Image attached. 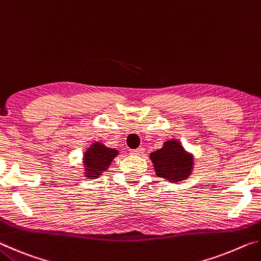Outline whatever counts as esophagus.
I'll return each mask as SVG.
<instances>
[{
    "mask_svg": "<svg viewBox=\"0 0 261 261\" xmlns=\"http://www.w3.org/2000/svg\"><path fill=\"white\" fill-rule=\"evenodd\" d=\"M144 151L145 149L143 147H138L136 149H131V154H134V155H141V154H144Z\"/></svg>",
    "mask_w": 261,
    "mask_h": 261,
    "instance_id": "esophagus-1",
    "label": "esophagus"
}]
</instances>
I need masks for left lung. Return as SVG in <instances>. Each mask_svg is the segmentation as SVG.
Listing matches in <instances>:
<instances>
[{
	"label": "left lung",
	"instance_id": "8db88e82",
	"mask_svg": "<svg viewBox=\"0 0 261 261\" xmlns=\"http://www.w3.org/2000/svg\"><path fill=\"white\" fill-rule=\"evenodd\" d=\"M158 177L168 182H180L187 179L193 168V156L183 148L176 139L163 144L162 148L149 154Z\"/></svg>",
	"mask_w": 261,
	"mask_h": 261
}]
</instances>
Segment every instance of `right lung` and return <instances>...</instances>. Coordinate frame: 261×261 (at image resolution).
Here are the masks:
<instances>
[{"instance_id": "add662e5", "label": "right lung", "mask_w": 261, "mask_h": 261, "mask_svg": "<svg viewBox=\"0 0 261 261\" xmlns=\"http://www.w3.org/2000/svg\"><path fill=\"white\" fill-rule=\"evenodd\" d=\"M118 154L117 149L106 147L103 144L93 143L84 154L85 175L88 178H96L107 170L113 159Z\"/></svg>"}]
</instances>
